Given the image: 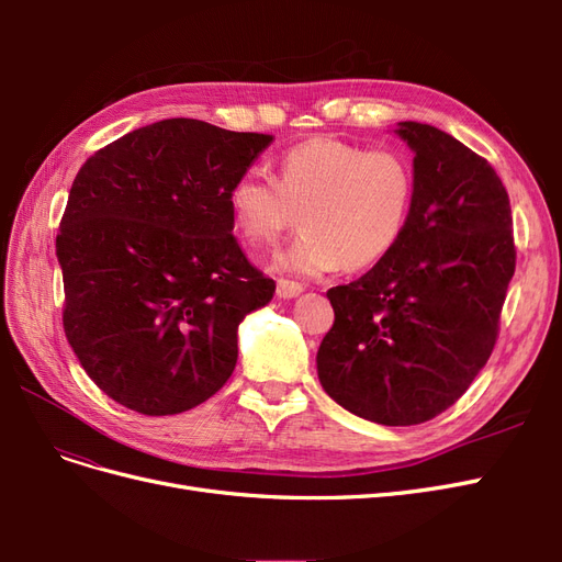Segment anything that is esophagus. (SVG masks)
<instances>
[{
	"mask_svg": "<svg viewBox=\"0 0 562 562\" xmlns=\"http://www.w3.org/2000/svg\"><path fill=\"white\" fill-rule=\"evenodd\" d=\"M304 291V285L297 281H288V279H279L277 281V295L279 297H297Z\"/></svg>",
	"mask_w": 562,
	"mask_h": 562,
	"instance_id": "1",
	"label": "esophagus"
}]
</instances>
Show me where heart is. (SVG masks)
I'll list each match as a JSON object with an SVG mask.
<instances>
[{"label":"heart","mask_w":562,"mask_h":562,"mask_svg":"<svg viewBox=\"0 0 562 562\" xmlns=\"http://www.w3.org/2000/svg\"><path fill=\"white\" fill-rule=\"evenodd\" d=\"M415 190V166L401 149L312 138L283 151L279 180L241 173L227 203L234 227L252 246L274 244L302 213L304 232L271 265L321 277L386 260L411 223Z\"/></svg>","instance_id":"heart-1"}]
</instances>
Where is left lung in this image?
<instances>
[{
	"instance_id": "1",
	"label": "left lung",
	"mask_w": 562,
	"mask_h": 562,
	"mask_svg": "<svg viewBox=\"0 0 562 562\" xmlns=\"http://www.w3.org/2000/svg\"><path fill=\"white\" fill-rule=\"evenodd\" d=\"M415 151V206L386 260L328 300L321 386L384 427L429 422L464 394L499 335L516 271L506 187L483 157L429 124L401 122Z\"/></svg>"
}]
</instances>
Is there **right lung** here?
<instances>
[{
  "label": "right lung",
  "mask_w": 562,
  "mask_h": 562,
  "mask_svg": "<svg viewBox=\"0 0 562 562\" xmlns=\"http://www.w3.org/2000/svg\"><path fill=\"white\" fill-rule=\"evenodd\" d=\"M271 140L178 116L79 168L56 236L63 328L112 401L178 415L232 378L239 323L277 283L232 234L227 194Z\"/></svg>",
  "instance_id": "right-lung-1"
}]
</instances>
